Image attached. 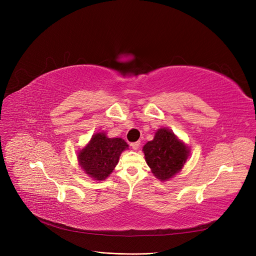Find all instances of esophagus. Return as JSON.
I'll list each match as a JSON object with an SVG mask.
<instances>
[{
    "label": "esophagus",
    "instance_id": "obj_1",
    "mask_svg": "<svg viewBox=\"0 0 256 256\" xmlns=\"http://www.w3.org/2000/svg\"><path fill=\"white\" fill-rule=\"evenodd\" d=\"M140 141H138V142H134V143H131L130 144V146L131 147H132V150H136L138 148V147H140Z\"/></svg>",
    "mask_w": 256,
    "mask_h": 256
}]
</instances>
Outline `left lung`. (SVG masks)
<instances>
[{
  "label": "left lung",
  "mask_w": 256,
  "mask_h": 256,
  "mask_svg": "<svg viewBox=\"0 0 256 256\" xmlns=\"http://www.w3.org/2000/svg\"><path fill=\"white\" fill-rule=\"evenodd\" d=\"M146 164L160 180H168L182 171L190 150L171 130L160 128L154 140L143 146Z\"/></svg>",
  "instance_id": "8db88e82"
}]
</instances>
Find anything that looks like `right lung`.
I'll return each mask as SVG.
<instances>
[{
  "instance_id": "add662e5",
  "label": "right lung",
  "mask_w": 256,
  "mask_h": 256,
  "mask_svg": "<svg viewBox=\"0 0 256 256\" xmlns=\"http://www.w3.org/2000/svg\"><path fill=\"white\" fill-rule=\"evenodd\" d=\"M127 148L128 144L122 138H111L104 132H98L78 152V160L85 174L95 180H104L113 172L120 154Z\"/></svg>"
}]
</instances>
